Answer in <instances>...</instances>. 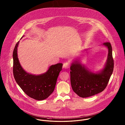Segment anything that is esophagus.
I'll return each instance as SVG.
<instances>
[{
    "label": "esophagus",
    "instance_id": "esophagus-1",
    "mask_svg": "<svg viewBox=\"0 0 125 125\" xmlns=\"http://www.w3.org/2000/svg\"><path fill=\"white\" fill-rule=\"evenodd\" d=\"M63 66L65 69H67V68H69V67H70V63L68 62H65V63H64Z\"/></svg>",
    "mask_w": 125,
    "mask_h": 125
}]
</instances>
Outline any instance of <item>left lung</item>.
Listing matches in <instances>:
<instances>
[{
    "label": "left lung",
    "instance_id": "8db88e82",
    "mask_svg": "<svg viewBox=\"0 0 125 125\" xmlns=\"http://www.w3.org/2000/svg\"><path fill=\"white\" fill-rule=\"evenodd\" d=\"M103 45L108 48V53L105 67L100 72H91L77 59L72 63L70 67L72 89L80 97L87 98L102 92L106 87L113 73L114 61L112 46L109 42H105Z\"/></svg>",
    "mask_w": 125,
    "mask_h": 125
}]
</instances>
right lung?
I'll list each match as a JSON object with an SVG mask.
<instances>
[{"mask_svg": "<svg viewBox=\"0 0 125 125\" xmlns=\"http://www.w3.org/2000/svg\"><path fill=\"white\" fill-rule=\"evenodd\" d=\"M19 42L16 44L13 52V73L15 80L26 95L36 100H45L54 90L63 64L52 65L47 72L40 75L28 73L22 67L19 60L17 48Z\"/></svg>", "mask_w": 125, "mask_h": 125, "instance_id": "add662e5", "label": "right lung"}]
</instances>
